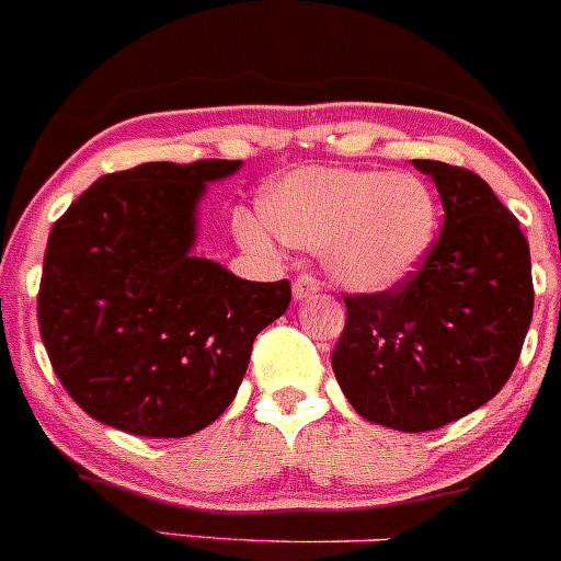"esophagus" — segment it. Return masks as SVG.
<instances>
[{"mask_svg":"<svg viewBox=\"0 0 561 561\" xmlns=\"http://www.w3.org/2000/svg\"><path fill=\"white\" fill-rule=\"evenodd\" d=\"M320 293V282L314 279L312 274H298L296 282H293V298L296 301H307V298L318 296Z\"/></svg>","mask_w":561,"mask_h":561,"instance_id":"34e87169","label":"esophagus"}]
</instances>
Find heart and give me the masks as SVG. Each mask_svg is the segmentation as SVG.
I'll return each mask as SVG.
<instances>
[{
    "label": "heart",
    "mask_w": 561,
    "mask_h": 561,
    "mask_svg": "<svg viewBox=\"0 0 561 561\" xmlns=\"http://www.w3.org/2000/svg\"><path fill=\"white\" fill-rule=\"evenodd\" d=\"M260 220L236 216V236L268 252L271 232L290 247L320 249L336 285L383 293L411 279L438 236V199L416 172L304 167L265 186Z\"/></svg>",
    "instance_id": "1"
}]
</instances>
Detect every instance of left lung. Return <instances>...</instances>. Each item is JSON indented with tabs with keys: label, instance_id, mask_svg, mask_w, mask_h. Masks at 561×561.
<instances>
[{
	"label": "left lung",
	"instance_id": "8db88e82",
	"mask_svg": "<svg viewBox=\"0 0 561 561\" xmlns=\"http://www.w3.org/2000/svg\"><path fill=\"white\" fill-rule=\"evenodd\" d=\"M413 167L442 194V236L400 287L345 296L331 367L358 416L425 433L502 391L529 331L535 287L518 219L480 175L444 161Z\"/></svg>",
	"mask_w": 561,
	"mask_h": 561
}]
</instances>
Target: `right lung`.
<instances>
[{
    "mask_svg": "<svg viewBox=\"0 0 561 561\" xmlns=\"http://www.w3.org/2000/svg\"><path fill=\"white\" fill-rule=\"evenodd\" d=\"M241 161H150L103 175L48 236L37 323L68 394L108 427L183 438L225 413L290 282L194 257L208 183Z\"/></svg>",
    "mask_w": 561,
    "mask_h": 561,
    "instance_id": "right-lung-1",
    "label": "right lung"
}]
</instances>
